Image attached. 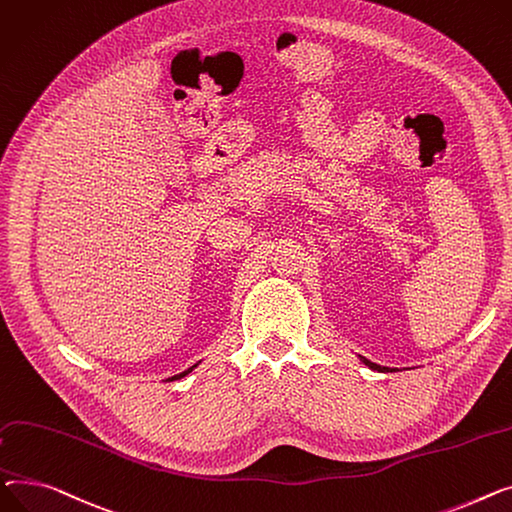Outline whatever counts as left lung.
<instances>
[{
  "label": "left lung",
  "instance_id": "1",
  "mask_svg": "<svg viewBox=\"0 0 512 512\" xmlns=\"http://www.w3.org/2000/svg\"><path fill=\"white\" fill-rule=\"evenodd\" d=\"M362 362H364L368 368H372V370H378V372H388V368H382V366H378V364L370 362V359H366V357H362Z\"/></svg>",
  "mask_w": 512,
  "mask_h": 512
}]
</instances>
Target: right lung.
<instances>
[{"instance_id": "right-lung-1", "label": "right lung", "mask_w": 512, "mask_h": 512, "mask_svg": "<svg viewBox=\"0 0 512 512\" xmlns=\"http://www.w3.org/2000/svg\"><path fill=\"white\" fill-rule=\"evenodd\" d=\"M196 366H198V364H194V366H192V368H188L186 372H182V374H175V376H171V378H167V380H177V378H184V376H186V374H190V372H192Z\"/></svg>"}]
</instances>
